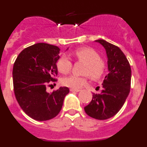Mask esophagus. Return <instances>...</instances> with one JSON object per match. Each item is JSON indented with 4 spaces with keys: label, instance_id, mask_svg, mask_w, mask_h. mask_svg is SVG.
<instances>
[{
    "label": "esophagus",
    "instance_id": "esophagus-1",
    "mask_svg": "<svg viewBox=\"0 0 147 147\" xmlns=\"http://www.w3.org/2000/svg\"><path fill=\"white\" fill-rule=\"evenodd\" d=\"M70 90H71V92H79V91H80L81 90H80V89H76V88H71V89H70Z\"/></svg>",
    "mask_w": 147,
    "mask_h": 147
}]
</instances>
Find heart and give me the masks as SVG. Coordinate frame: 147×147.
I'll use <instances>...</instances> for the list:
<instances>
[{
  "instance_id": "obj_1",
  "label": "heart",
  "mask_w": 147,
  "mask_h": 147,
  "mask_svg": "<svg viewBox=\"0 0 147 147\" xmlns=\"http://www.w3.org/2000/svg\"><path fill=\"white\" fill-rule=\"evenodd\" d=\"M75 57L79 61L86 63L84 70L85 74H90L93 79H100L105 74V63L101 60L99 54L89 47H82L76 49L74 52ZM73 66V62L69 57L62 54L57 62V67L62 74H68ZM89 76H80L77 75H71L64 77L62 80V84L64 86L71 88H80L86 85Z\"/></svg>"
}]
</instances>
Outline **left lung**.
Returning a JSON list of instances; mask_svg holds the SVG:
<instances>
[{"mask_svg": "<svg viewBox=\"0 0 147 147\" xmlns=\"http://www.w3.org/2000/svg\"><path fill=\"white\" fill-rule=\"evenodd\" d=\"M106 50L109 74L102 83L101 93H93V98L85 111L98 120L113 117L124 105L129 93L131 67L126 56L118 46L104 40H97Z\"/></svg>", "mask_w": 147, "mask_h": 147, "instance_id": "1", "label": "left lung"}]
</instances>
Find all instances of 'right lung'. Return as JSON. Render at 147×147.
Here are the masks:
<instances>
[{
	"label": "right lung",
	"mask_w": 147,
	"mask_h": 147,
	"mask_svg": "<svg viewBox=\"0 0 147 147\" xmlns=\"http://www.w3.org/2000/svg\"><path fill=\"white\" fill-rule=\"evenodd\" d=\"M60 49L47 43H37L23 49L13 66V86L22 110L37 121H47L60 112L63 101L69 93L60 87L52 93L46 91L50 82L57 81V62Z\"/></svg>",
	"instance_id": "add662e5"
}]
</instances>
